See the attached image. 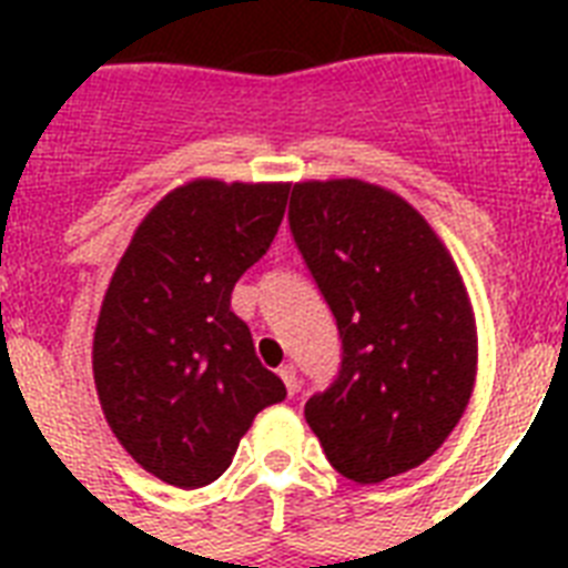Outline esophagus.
<instances>
[{"mask_svg":"<svg viewBox=\"0 0 568 568\" xmlns=\"http://www.w3.org/2000/svg\"><path fill=\"white\" fill-rule=\"evenodd\" d=\"M280 377H283L285 388H288V395H294V392L301 388V379H297V368H294L292 363L283 365V368H280Z\"/></svg>","mask_w":568,"mask_h":568,"instance_id":"34e87169","label":"esophagus"}]
</instances>
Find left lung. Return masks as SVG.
Returning a JSON list of instances; mask_svg holds the SVG:
<instances>
[{
  "instance_id": "obj_1",
  "label": "left lung",
  "mask_w": 568,
  "mask_h": 568,
  "mask_svg": "<svg viewBox=\"0 0 568 568\" xmlns=\"http://www.w3.org/2000/svg\"><path fill=\"white\" fill-rule=\"evenodd\" d=\"M288 223L342 336L336 383L303 409L329 466L356 484L422 466L477 377L475 312L448 247L404 196L363 180L297 182Z\"/></svg>"
}]
</instances>
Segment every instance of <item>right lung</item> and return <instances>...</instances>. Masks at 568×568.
Instances as JSON below:
<instances>
[{"label":"right lung","mask_w":568,"mask_h":568,"mask_svg":"<svg viewBox=\"0 0 568 568\" xmlns=\"http://www.w3.org/2000/svg\"><path fill=\"white\" fill-rule=\"evenodd\" d=\"M288 191V182H185L146 212L111 274L93 383L111 433L164 484L217 480L253 418L285 397L230 301L271 247Z\"/></svg>","instance_id":"1"}]
</instances>
